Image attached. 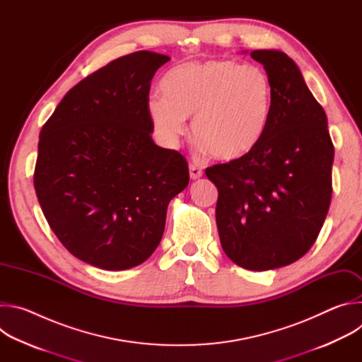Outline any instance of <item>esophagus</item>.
Instances as JSON below:
<instances>
[{
    "label": "esophagus",
    "instance_id": "esophagus-1",
    "mask_svg": "<svg viewBox=\"0 0 362 362\" xmlns=\"http://www.w3.org/2000/svg\"><path fill=\"white\" fill-rule=\"evenodd\" d=\"M189 175H190V179H192V180H196V179L202 177L203 172H202L200 168H197V166H194V165H190V166H189Z\"/></svg>",
    "mask_w": 362,
    "mask_h": 362
}]
</instances>
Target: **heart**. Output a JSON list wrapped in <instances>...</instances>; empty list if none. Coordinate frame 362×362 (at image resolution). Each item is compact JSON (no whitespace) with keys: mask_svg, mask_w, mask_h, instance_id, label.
Returning <instances> with one entry per match:
<instances>
[{"mask_svg":"<svg viewBox=\"0 0 362 362\" xmlns=\"http://www.w3.org/2000/svg\"><path fill=\"white\" fill-rule=\"evenodd\" d=\"M162 94L147 100V116L160 141L176 147L193 119L199 148L216 160H240L264 140L274 105V84L259 66L233 60L193 62L175 67Z\"/></svg>","mask_w":362,"mask_h":362,"instance_id":"heart-1","label":"heart"}]
</instances>
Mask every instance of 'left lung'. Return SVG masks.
Masks as SVG:
<instances>
[{"mask_svg":"<svg viewBox=\"0 0 362 362\" xmlns=\"http://www.w3.org/2000/svg\"><path fill=\"white\" fill-rule=\"evenodd\" d=\"M250 57L274 84L268 132L249 156L208 168L206 176L219 192L216 225L229 259L269 271L298 261L317 240L331 203L334 144L295 62L279 49Z\"/></svg>","mask_w":362,"mask_h":362,"instance_id":"obj_1","label":"left lung"}]
</instances>
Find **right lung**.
Listing matches in <instances>:
<instances>
[{"label": "right lung", "mask_w": 362, "mask_h": 362, "mask_svg": "<svg viewBox=\"0 0 362 362\" xmlns=\"http://www.w3.org/2000/svg\"><path fill=\"white\" fill-rule=\"evenodd\" d=\"M170 57L137 51L74 86L40 132L34 187L59 240L106 271L143 264L159 246L186 159L151 139V78Z\"/></svg>", "instance_id": "obj_1"}]
</instances>
